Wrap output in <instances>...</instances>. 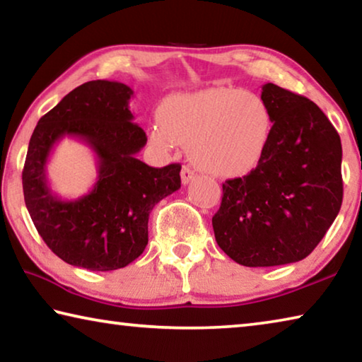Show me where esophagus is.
<instances>
[{"mask_svg":"<svg viewBox=\"0 0 362 362\" xmlns=\"http://www.w3.org/2000/svg\"><path fill=\"white\" fill-rule=\"evenodd\" d=\"M180 177H182V185H188V183L194 179V173L189 168L183 166L182 168V173H180Z\"/></svg>","mask_w":362,"mask_h":362,"instance_id":"1","label":"esophagus"}]
</instances>
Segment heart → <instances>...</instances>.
Returning <instances> with one entry per match:
<instances>
[{"label": "heart", "instance_id": "b5f03b06", "mask_svg": "<svg viewBox=\"0 0 362 362\" xmlns=\"http://www.w3.org/2000/svg\"><path fill=\"white\" fill-rule=\"evenodd\" d=\"M151 140L161 148L189 146L196 168L214 175H241L262 161L273 119L265 100L250 90L212 88L170 97Z\"/></svg>", "mask_w": 362, "mask_h": 362}]
</instances>
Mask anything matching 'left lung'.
<instances>
[{
    "instance_id": "obj_1",
    "label": "left lung",
    "mask_w": 362,
    "mask_h": 362,
    "mask_svg": "<svg viewBox=\"0 0 362 362\" xmlns=\"http://www.w3.org/2000/svg\"><path fill=\"white\" fill-rule=\"evenodd\" d=\"M273 119L265 155L223 183L212 217L220 249L244 267L305 259L326 235L343 198L341 142L322 110L273 83L262 86Z\"/></svg>"
}]
</instances>
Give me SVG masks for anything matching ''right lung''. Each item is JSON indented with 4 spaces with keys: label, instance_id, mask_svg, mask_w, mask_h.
<instances>
[{
    "label": "right lung",
    "instance_id": "1",
    "mask_svg": "<svg viewBox=\"0 0 362 362\" xmlns=\"http://www.w3.org/2000/svg\"><path fill=\"white\" fill-rule=\"evenodd\" d=\"M132 95L118 81L84 83L42 116L30 139L25 206L47 247L73 267L112 272L129 265L148 244L153 207L180 188V164L158 169L137 159L146 136L132 122ZM64 136L88 144L98 161L93 189L76 200H62L47 180L48 156Z\"/></svg>",
    "mask_w": 362,
    "mask_h": 362
}]
</instances>
